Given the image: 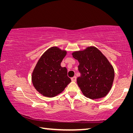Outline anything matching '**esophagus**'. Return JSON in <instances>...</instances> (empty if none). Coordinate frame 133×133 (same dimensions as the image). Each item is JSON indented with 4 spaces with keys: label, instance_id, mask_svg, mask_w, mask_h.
<instances>
[{
    "label": "esophagus",
    "instance_id": "esophagus-1",
    "mask_svg": "<svg viewBox=\"0 0 133 133\" xmlns=\"http://www.w3.org/2000/svg\"><path fill=\"white\" fill-rule=\"evenodd\" d=\"M76 80H77V77H76V76H74L73 77L71 78V80L73 81V82H76Z\"/></svg>",
    "mask_w": 133,
    "mask_h": 133
}]
</instances>
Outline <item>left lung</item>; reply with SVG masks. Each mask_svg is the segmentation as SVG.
<instances>
[{
    "label": "left lung",
    "instance_id": "1",
    "mask_svg": "<svg viewBox=\"0 0 133 133\" xmlns=\"http://www.w3.org/2000/svg\"><path fill=\"white\" fill-rule=\"evenodd\" d=\"M79 65L77 83L83 94L93 100L104 97L111 89L114 70L105 56L94 46L72 53Z\"/></svg>",
    "mask_w": 133,
    "mask_h": 133
}]
</instances>
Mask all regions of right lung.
Instances as JSON below:
<instances>
[{
    "label": "right lung",
    "mask_w": 133,
    "mask_h": 133,
    "mask_svg": "<svg viewBox=\"0 0 133 133\" xmlns=\"http://www.w3.org/2000/svg\"><path fill=\"white\" fill-rule=\"evenodd\" d=\"M66 54V50L51 47L38 60L31 81L36 90L43 96L53 97L61 93L71 82L66 67L60 65Z\"/></svg>",
    "instance_id": "obj_1"
}]
</instances>
